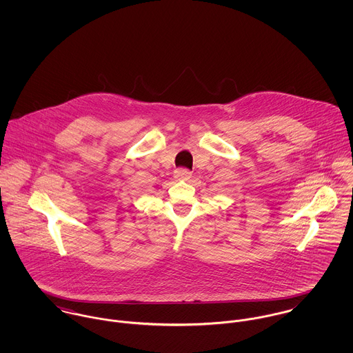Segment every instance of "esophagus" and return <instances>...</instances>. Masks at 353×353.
Here are the masks:
<instances>
[{
  "instance_id": "34e87169",
  "label": "esophagus",
  "mask_w": 353,
  "mask_h": 353,
  "mask_svg": "<svg viewBox=\"0 0 353 353\" xmlns=\"http://www.w3.org/2000/svg\"><path fill=\"white\" fill-rule=\"evenodd\" d=\"M174 178L176 181H189L192 178V172L186 168H178L174 171Z\"/></svg>"
}]
</instances>
